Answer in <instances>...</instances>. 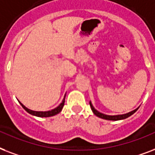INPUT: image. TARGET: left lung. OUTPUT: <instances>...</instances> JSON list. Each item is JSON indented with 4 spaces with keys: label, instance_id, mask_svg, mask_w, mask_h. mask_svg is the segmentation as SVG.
<instances>
[{
    "label": "left lung",
    "instance_id": "left-lung-1",
    "mask_svg": "<svg viewBox=\"0 0 155 155\" xmlns=\"http://www.w3.org/2000/svg\"><path fill=\"white\" fill-rule=\"evenodd\" d=\"M90 105H91V110L93 111V113L96 116L99 117V118L101 119H104V120H124V119L128 118L130 116H132L133 114H134L137 111V109L139 108V107L137 108H136L135 110L132 111H129L128 113L126 114H122V115H114V116H110V115H106V114H104L102 113V112H99V111H97L96 109L94 108V106H93V104L90 101Z\"/></svg>",
    "mask_w": 155,
    "mask_h": 155
}]
</instances>
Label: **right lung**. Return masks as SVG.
Instances as JSON below:
<instances>
[{
	"instance_id": "right-lung-1",
	"label": "right lung",
	"mask_w": 155,
	"mask_h": 155,
	"mask_svg": "<svg viewBox=\"0 0 155 155\" xmlns=\"http://www.w3.org/2000/svg\"><path fill=\"white\" fill-rule=\"evenodd\" d=\"M65 94H64V97L62 102H61V104H59L58 106L55 107V108L51 109L50 111H33V110H31V109L27 108L26 107H25L23 104H21V102H19V104H21V107H23L25 110H26L28 113H30L31 115H33L35 116H38V117H50V116H53L55 115H57L58 113H60L63 108V107H64V99H65Z\"/></svg>"
}]
</instances>
